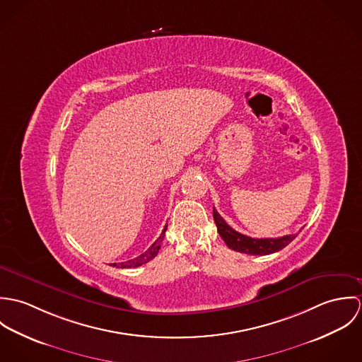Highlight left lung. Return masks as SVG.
Returning <instances> with one entry per match:
<instances>
[{
	"instance_id": "obj_1",
	"label": "left lung",
	"mask_w": 362,
	"mask_h": 362,
	"mask_svg": "<svg viewBox=\"0 0 362 362\" xmlns=\"http://www.w3.org/2000/svg\"><path fill=\"white\" fill-rule=\"evenodd\" d=\"M213 218L217 226V231L223 241L227 244V247L233 251L248 254V255H269L273 252H277L287 247L297 235L290 234L279 238H252L247 237L235 230H233L224 218L217 213V210L213 207Z\"/></svg>"
}]
</instances>
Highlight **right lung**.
Instances as JSON below:
<instances>
[{
	"label": "right lung",
	"mask_w": 362,
	"mask_h": 362,
	"mask_svg": "<svg viewBox=\"0 0 362 362\" xmlns=\"http://www.w3.org/2000/svg\"><path fill=\"white\" fill-rule=\"evenodd\" d=\"M165 230H167V226L164 227V230L161 231L160 237L149 247L148 251H145L144 254H141V255L136 257V258L129 259V260H127V262H121V263L118 264V267H122V269L138 267V266H142V264H145V263H148L149 260H152V259L155 258L156 255H157V252H158V250H160L161 241H163V238H164V235H165ZM112 264L117 266V263H112Z\"/></svg>",
	"instance_id": "right-lung-1"
}]
</instances>
